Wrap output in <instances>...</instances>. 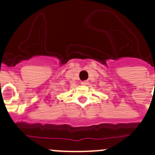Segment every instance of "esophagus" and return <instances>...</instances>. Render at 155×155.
I'll list each match as a JSON object with an SVG mask.
<instances>
[{
  "label": "esophagus",
  "instance_id": "34e87169",
  "mask_svg": "<svg viewBox=\"0 0 155 155\" xmlns=\"http://www.w3.org/2000/svg\"><path fill=\"white\" fill-rule=\"evenodd\" d=\"M88 83H89V82H88V81H86V80L82 81V82H81V84H82V85H84V86H86V85H87Z\"/></svg>",
  "mask_w": 155,
  "mask_h": 155
}]
</instances>
